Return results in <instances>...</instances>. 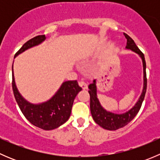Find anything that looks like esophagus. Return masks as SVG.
<instances>
[{
  "mask_svg": "<svg viewBox=\"0 0 160 160\" xmlns=\"http://www.w3.org/2000/svg\"><path fill=\"white\" fill-rule=\"evenodd\" d=\"M78 83H79V85H80V88H81L83 90L88 89V84H87L84 81H83V80H80V81H79Z\"/></svg>",
  "mask_w": 160,
  "mask_h": 160,
  "instance_id": "1",
  "label": "esophagus"
}]
</instances>
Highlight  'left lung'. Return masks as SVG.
<instances>
[{
    "label": "left lung",
    "mask_w": 160,
    "mask_h": 160,
    "mask_svg": "<svg viewBox=\"0 0 160 160\" xmlns=\"http://www.w3.org/2000/svg\"><path fill=\"white\" fill-rule=\"evenodd\" d=\"M127 39V46L126 49H131L136 52L140 56V57L142 59L143 63V72H144V87H143L142 93L140 96L139 99L137 101L135 105L132 108L131 110L122 114H114V113L109 112L104 110L102 106L100 104L98 98H97V88H96V80H93V83H90L88 86L89 88V94H90V112H91L92 117H93L94 122L102 127L103 128L107 130L114 131L118 128H123L136 116L138 112L139 111L141 106L142 104L143 100L145 98V95L146 93V88H147V78H146V64L145 60L144 54L141 52V50L138 48V46L135 45V42L132 39L129 35L126 33H124Z\"/></svg>",
    "instance_id": "1"
}]
</instances>
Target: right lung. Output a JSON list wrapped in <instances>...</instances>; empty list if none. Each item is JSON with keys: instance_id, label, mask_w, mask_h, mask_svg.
<instances>
[{"instance_id": "add662e5", "label": "right lung", "mask_w": 160, "mask_h": 160, "mask_svg": "<svg viewBox=\"0 0 160 160\" xmlns=\"http://www.w3.org/2000/svg\"><path fill=\"white\" fill-rule=\"evenodd\" d=\"M46 39L45 35L31 38L15 53V56ZM12 89L22 114L35 126L44 130H52L65 123L70 118L72 104L77 93L82 90L77 80L64 82L56 94L46 102L30 104L25 101L16 88L12 66Z\"/></svg>"}]
</instances>
